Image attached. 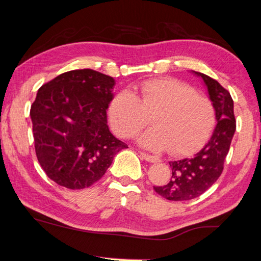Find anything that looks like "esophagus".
Instances as JSON below:
<instances>
[{"label":"esophagus","mask_w":261,"mask_h":261,"mask_svg":"<svg viewBox=\"0 0 261 261\" xmlns=\"http://www.w3.org/2000/svg\"><path fill=\"white\" fill-rule=\"evenodd\" d=\"M140 155L141 158L144 159V160H146L147 162H152V163H155L160 161V159L158 156H154V155H149L147 153H144V152H140Z\"/></svg>","instance_id":"34e87169"}]
</instances>
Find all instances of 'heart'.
<instances>
[{
	"label": "heart",
	"instance_id": "obj_1",
	"mask_svg": "<svg viewBox=\"0 0 261 261\" xmlns=\"http://www.w3.org/2000/svg\"><path fill=\"white\" fill-rule=\"evenodd\" d=\"M138 95L123 90L108 106L113 131L130 138L146 126L152 115L154 126L138 137L141 146L174 155L190 154L210 138L216 122L210 98L175 78H156L137 86Z\"/></svg>",
	"mask_w": 261,
	"mask_h": 261
}]
</instances>
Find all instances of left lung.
I'll return each mask as SVG.
<instances>
[{
	"label": "left lung",
	"mask_w": 261,
	"mask_h": 261,
	"mask_svg": "<svg viewBox=\"0 0 261 261\" xmlns=\"http://www.w3.org/2000/svg\"><path fill=\"white\" fill-rule=\"evenodd\" d=\"M192 72L204 82L208 98L214 105L218 123L210 140L199 152L191 158L169 162L173 171L170 182L163 187H154L156 193L173 201L194 199L216 182L223 170V163L236 131L230 93L207 74Z\"/></svg>",
	"instance_id": "1"
}]
</instances>
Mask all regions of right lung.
Segmentation results:
<instances>
[{
  "label": "right lung",
  "instance_id": "right-lung-1",
  "mask_svg": "<svg viewBox=\"0 0 261 261\" xmlns=\"http://www.w3.org/2000/svg\"><path fill=\"white\" fill-rule=\"evenodd\" d=\"M115 79L92 69L71 70L39 88L31 107L34 147L48 177L81 190L102 177L127 148L107 124Z\"/></svg>",
  "mask_w": 261,
  "mask_h": 261
}]
</instances>
